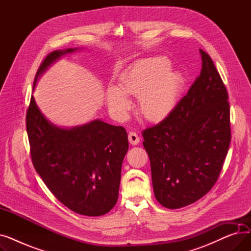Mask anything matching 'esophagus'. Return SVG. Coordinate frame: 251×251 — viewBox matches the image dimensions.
<instances>
[{
  "instance_id": "esophagus-1",
  "label": "esophagus",
  "mask_w": 251,
  "mask_h": 251,
  "mask_svg": "<svg viewBox=\"0 0 251 251\" xmlns=\"http://www.w3.org/2000/svg\"><path fill=\"white\" fill-rule=\"evenodd\" d=\"M128 139H129L130 144H132V146H136V144L139 143V140H140L138 135L135 132H130L128 134Z\"/></svg>"
}]
</instances>
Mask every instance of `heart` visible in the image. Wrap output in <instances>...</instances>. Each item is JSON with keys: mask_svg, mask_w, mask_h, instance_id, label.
I'll return each mask as SVG.
<instances>
[{"mask_svg": "<svg viewBox=\"0 0 251 251\" xmlns=\"http://www.w3.org/2000/svg\"><path fill=\"white\" fill-rule=\"evenodd\" d=\"M171 63L164 57L144 59L121 77L120 87L105 90L110 111L125 118L132 107L129 96L139 98V111L151 122H160L175 109L183 85L181 73L170 70Z\"/></svg>", "mask_w": 251, "mask_h": 251, "instance_id": "1", "label": "heart"}]
</instances>
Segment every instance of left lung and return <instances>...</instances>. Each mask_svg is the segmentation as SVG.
Returning <instances> with one entry per match:
<instances>
[{
	"mask_svg": "<svg viewBox=\"0 0 251 251\" xmlns=\"http://www.w3.org/2000/svg\"><path fill=\"white\" fill-rule=\"evenodd\" d=\"M202 68L166 119L142 132L156 201L180 208L199 201L218 180L231 141L227 89L205 51Z\"/></svg>",
	"mask_w": 251,
	"mask_h": 251,
	"instance_id": "8db88e82",
	"label": "left lung"
}]
</instances>
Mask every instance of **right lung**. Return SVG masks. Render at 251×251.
I'll list each match as a JSON object with an SVG mask.
<instances>
[{
    "instance_id": "right-lung-1",
    "label": "right lung",
    "mask_w": 251,
    "mask_h": 251,
    "mask_svg": "<svg viewBox=\"0 0 251 251\" xmlns=\"http://www.w3.org/2000/svg\"><path fill=\"white\" fill-rule=\"evenodd\" d=\"M78 50L49 54L37 70L33 89L49 67ZM26 130L33 166L57 200L83 216L110 212L118 201L122 163L129 147L125 128L100 119L70 128L57 126L45 117L31 96Z\"/></svg>"
}]
</instances>
